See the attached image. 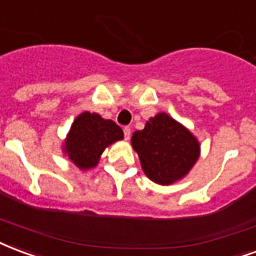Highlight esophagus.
<instances>
[{
	"mask_svg": "<svg viewBox=\"0 0 256 256\" xmlns=\"http://www.w3.org/2000/svg\"><path fill=\"white\" fill-rule=\"evenodd\" d=\"M123 133H124V138L128 140L130 136H132V128H128V126H124V128H123Z\"/></svg>",
	"mask_w": 256,
	"mask_h": 256,
	"instance_id": "esophagus-1",
	"label": "esophagus"
}]
</instances>
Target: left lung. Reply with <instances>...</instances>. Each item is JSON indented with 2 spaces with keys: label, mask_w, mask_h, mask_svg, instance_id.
<instances>
[{
  "label": "left lung",
  "mask_w": 256,
  "mask_h": 256,
  "mask_svg": "<svg viewBox=\"0 0 256 256\" xmlns=\"http://www.w3.org/2000/svg\"><path fill=\"white\" fill-rule=\"evenodd\" d=\"M132 146L145 175L162 186L183 179L200 154L196 136L166 112H158L145 123L142 130L134 132Z\"/></svg>",
  "instance_id": "1"
}]
</instances>
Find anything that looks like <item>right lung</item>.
Listing matches in <instances>:
<instances>
[{
    "label": "right lung",
    "instance_id": "right-lung-1",
    "mask_svg": "<svg viewBox=\"0 0 256 256\" xmlns=\"http://www.w3.org/2000/svg\"><path fill=\"white\" fill-rule=\"evenodd\" d=\"M120 140H123L122 128L114 120L85 111L72 123L62 150L77 168L88 171L99 164L106 148Z\"/></svg>",
    "mask_w": 256,
    "mask_h": 256
}]
</instances>
